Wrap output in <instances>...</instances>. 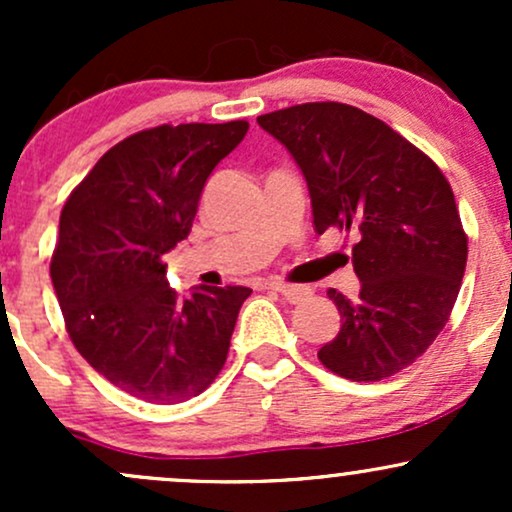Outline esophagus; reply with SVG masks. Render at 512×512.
<instances>
[{"label": "esophagus", "instance_id": "obj_1", "mask_svg": "<svg viewBox=\"0 0 512 512\" xmlns=\"http://www.w3.org/2000/svg\"><path fill=\"white\" fill-rule=\"evenodd\" d=\"M269 289L276 291V293H281V296H284L289 303H301V301H305V298L310 296L308 286L284 284V281H272V284H269Z\"/></svg>", "mask_w": 512, "mask_h": 512}]
</instances>
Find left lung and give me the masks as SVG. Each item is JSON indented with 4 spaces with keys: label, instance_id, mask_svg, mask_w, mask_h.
<instances>
[{
    "label": "left lung",
    "instance_id": "8db88e82",
    "mask_svg": "<svg viewBox=\"0 0 512 512\" xmlns=\"http://www.w3.org/2000/svg\"><path fill=\"white\" fill-rule=\"evenodd\" d=\"M308 182L317 233H358L356 298L327 291L342 330L317 351L322 366L375 383L436 342L467 267V236L450 182L424 151L346 103H303L257 117Z\"/></svg>",
    "mask_w": 512,
    "mask_h": 512
}]
</instances>
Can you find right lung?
<instances>
[{
    "mask_svg": "<svg viewBox=\"0 0 512 512\" xmlns=\"http://www.w3.org/2000/svg\"><path fill=\"white\" fill-rule=\"evenodd\" d=\"M248 127L142 129L105 151L64 202L50 262L64 325L91 368L127 395L185 402L226 363L252 289L197 286L180 298L163 255L190 236L204 182Z\"/></svg>",
    "mask_w": 512,
    "mask_h": 512,
    "instance_id": "right-lung-1",
    "label": "right lung"
}]
</instances>
